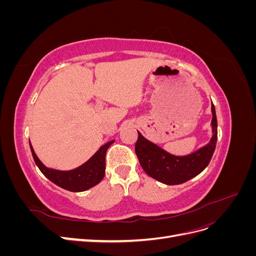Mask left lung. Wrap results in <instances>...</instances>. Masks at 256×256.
I'll list each match as a JSON object with an SVG mask.
<instances>
[{
    "label": "left lung",
    "mask_w": 256,
    "mask_h": 256,
    "mask_svg": "<svg viewBox=\"0 0 256 256\" xmlns=\"http://www.w3.org/2000/svg\"><path fill=\"white\" fill-rule=\"evenodd\" d=\"M212 136L210 141L186 156H175L170 154L159 145L147 140L140 131H138L136 154L145 173L162 184L173 186L188 182L203 172L210 162L218 138V124L212 102Z\"/></svg>",
    "instance_id": "8db88e82"
}]
</instances>
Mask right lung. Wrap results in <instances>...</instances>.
I'll list each match as a JSON object with an SVG mask.
<instances>
[{
  "mask_svg": "<svg viewBox=\"0 0 256 256\" xmlns=\"http://www.w3.org/2000/svg\"><path fill=\"white\" fill-rule=\"evenodd\" d=\"M115 140H111L99 147V150L84 164L69 171H60L46 166L37 157L32 144L30 142V152L36 166L40 172L58 187L72 192H82L94 187L102 180L106 173V152Z\"/></svg>",
  "mask_w": 256,
  "mask_h": 256,
  "instance_id": "right-lung-1",
  "label": "right lung"
}]
</instances>
